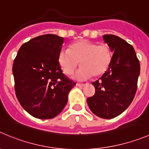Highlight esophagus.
<instances>
[{"instance_id":"obj_1","label":"esophagus","mask_w":149,"mask_h":149,"mask_svg":"<svg viewBox=\"0 0 149 149\" xmlns=\"http://www.w3.org/2000/svg\"><path fill=\"white\" fill-rule=\"evenodd\" d=\"M86 85V84H79V83H77V86H85Z\"/></svg>"}]
</instances>
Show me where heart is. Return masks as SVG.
I'll list each match as a JSON object with an SVG mask.
<instances>
[{
  "label": "heart",
  "instance_id": "1",
  "mask_svg": "<svg viewBox=\"0 0 149 149\" xmlns=\"http://www.w3.org/2000/svg\"><path fill=\"white\" fill-rule=\"evenodd\" d=\"M113 54L110 47L83 39L71 45L70 48H63L58 54V63L66 74L73 73L80 64L82 66L74 74V77L84 81L93 75L99 77L110 66Z\"/></svg>",
  "mask_w": 149,
  "mask_h": 149
}]
</instances>
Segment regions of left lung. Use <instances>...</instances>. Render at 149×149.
Instances as JSON below:
<instances>
[{
	"instance_id": "8db88e82",
	"label": "left lung",
	"mask_w": 149,
	"mask_h": 149,
	"mask_svg": "<svg viewBox=\"0 0 149 149\" xmlns=\"http://www.w3.org/2000/svg\"><path fill=\"white\" fill-rule=\"evenodd\" d=\"M105 42L113 51L111 64L93 84L95 93L86 101L91 111L103 119L120 115L129 107L137 89L139 61L131 45L115 35H104Z\"/></svg>"
}]
</instances>
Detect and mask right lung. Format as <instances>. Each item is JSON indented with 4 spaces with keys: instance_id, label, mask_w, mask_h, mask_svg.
<instances>
[{
    "instance_id": "add662e5",
    "label": "right lung",
    "mask_w": 149,
    "mask_h": 149,
    "mask_svg": "<svg viewBox=\"0 0 149 149\" xmlns=\"http://www.w3.org/2000/svg\"><path fill=\"white\" fill-rule=\"evenodd\" d=\"M64 38L45 34L21 46L13 65L15 95L22 107L40 119L54 118L75 82L63 73L58 54Z\"/></svg>"
}]
</instances>
